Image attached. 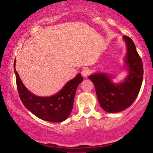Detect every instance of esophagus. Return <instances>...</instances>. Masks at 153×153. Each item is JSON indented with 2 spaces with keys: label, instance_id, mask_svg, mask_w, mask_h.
I'll return each instance as SVG.
<instances>
[{
  "label": "esophagus",
  "instance_id": "1",
  "mask_svg": "<svg viewBox=\"0 0 153 153\" xmlns=\"http://www.w3.org/2000/svg\"><path fill=\"white\" fill-rule=\"evenodd\" d=\"M91 70L88 68H84L83 70H82V72H81V74H82V76L83 77H87L88 75L91 74Z\"/></svg>",
  "mask_w": 153,
  "mask_h": 153
}]
</instances>
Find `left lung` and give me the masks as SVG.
I'll list each match as a JSON object with an SVG mask.
<instances>
[{"instance_id": "1", "label": "left lung", "mask_w": 153, "mask_h": 153, "mask_svg": "<svg viewBox=\"0 0 153 153\" xmlns=\"http://www.w3.org/2000/svg\"><path fill=\"white\" fill-rule=\"evenodd\" d=\"M123 39L127 46L125 63L128 75L120 83H114L111 76L104 73H96L88 78L94 83L100 106L108 113L122 111L130 106L139 93L143 81V67L134 43L128 36Z\"/></svg>"}]
</instances>
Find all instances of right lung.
Here are the masks:
<instances>
[{
	"instance_id": "1",
	"label": "right lung",
	"mask_w": 153,
	"mask_h": 153,
	"mask_svg": "<svg viewBox=\"0 0 153 153\" xmlns=\"http://www.w3.org/2000/svg\"><path fill=\"white\" fill-rule=\"evenodd\" d=\"M16 86L20 99L27 109L37 118L52 123H60L70 116L73 108L77 87L83 79L79 73L76 77L69 81L56 95L50 97H39L30 93L25 87L15 69Z\"/></svg>"
}]
</instances>
